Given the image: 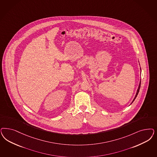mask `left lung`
<instances>
[{"instance_id": "left-lung-1", "label": "left lung", "mask_w": 157, "mask_h": 157, "mask_svg": "<svg viewBox=\"0 0 157 157\" xmlns=\"http://www.w3.org/2000/svg\"><path fill=\"white\" fill-rule=\"evenodd\" d=\"M140 70H141V68H140ZM140 85H141V81H140V82H139V86H138V88H137V90L136 93V95L135 96V98H134V99H133V101H132L131 103L132 104L133 101H135V99H136V98L137 96V95H138V94H139V90H140Z\"/></svg>"}]
</instances>
